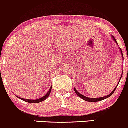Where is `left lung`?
<instances>
[{"instance_id": "1", "label": "left lung", "mask_w": 128, "mask_h": 128, "mask_svg": "<svg viewBox=\"0 0 128 128\" xmlns=\"http://www.w3.org/2000/svg\"><path fill=\"white\" fill-rule=\"evenodd\" d=\"M112 38L114 39V40L115 42L117 43V42H116V39L114 38V36H112ZM120 50H121V54H122V51H121V48H120ZM122 57H123V56H122ZM121 77H122V74H121V77H120V79H121ZM119 83H120V82H118V84H119ZM118 84H117V86L118 85ZM117 86H116L115 87V88H114V90L112 91V92H111V93H110V94H108V95L106 96H103V97H101V98H88V97L84 96L82 95V94H80V93H78V91H77L74 88V92H75L76 94L78 96L80 97L81 98H82V99H83V100H84V101H86V102H99V101H102V100H104V99H106V98H108V97H110V96H111V94H112V93H113L114 92V91H115V90H116V87H117Z\"/></svg>"}]
</instances>
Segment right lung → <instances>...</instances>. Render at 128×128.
<instances>
[{
	"instance_id": "1",
	"label": "right lung",
	"mask_w": 128,
	"mask_h": 128,
	"mask_svg": "<svg viewBox=\"0 0 128 128\" xmlns=\"http://www.w3.org/2000/svg\"><path fill=\"white\" fill-rule=\"evenodd\" d=\"M51 90H52V86L50 87V90H49V91L48 92V93H46V94H45V96H44L43 97H42V98H38V99L37 100H27V99H24V98H20L21 100H22L25 101V102H28V103H40V102H43V101H44L45 100H46V98L48 97L49 94H50V92H51Z\"/></svg>"
}]
</instances>
